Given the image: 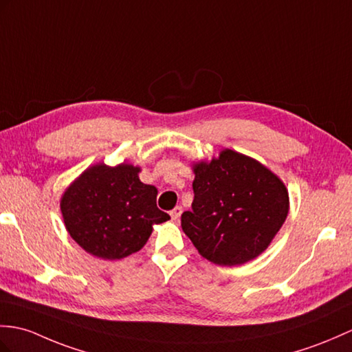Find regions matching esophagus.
<instances>
[{
  "instance_id": "1",
  "label": "esophagus",
  "mask_w": 352,
  "mask_h": 352,
  "mask_svg": "<svg viewBox=\"0 0 352 352\" xmlns=\"http://www.w3.org/2000/svg\"><path fill=\"white\" fill-rule=\"evenodd\" d=\"M182 213H183V207H175L173 211H170V217H173V220H178Z\"/></svg>"
}]
</instances>
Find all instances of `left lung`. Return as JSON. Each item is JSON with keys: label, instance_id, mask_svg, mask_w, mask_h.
<instances>
[{"label": "left lung", "instance_id": "1", "mask_svg": "<svg viewBox=\"0 0 352 352\" xmlns=\"http://www.w3.org/2000/svg\"><path fill=\"white\" fill-rule=\"evenodd\" d=\"M192 169L195 198L182 228L199 255L225 267L259 256L287 220V186L256 159L230 148L193 162Z\"/></svg>", "mask_w": 352, "mask_h": 352}]
</instances>
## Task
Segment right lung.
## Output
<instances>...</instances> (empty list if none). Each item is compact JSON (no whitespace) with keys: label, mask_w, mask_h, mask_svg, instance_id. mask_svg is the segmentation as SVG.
Listing matches in <instances>:
<instances>
[{"label":"right lung","mask_w":352,"mask_h":352,"mask_svg":"<svg viewBox=\"0 0 352 352\" xmlns=\"http://www.w3.org/2000/svg\"><path fill=\"white\" fill-rule=\"evenodd\" d=\"M141 168L122 162L87 168L61 196L65 230L89 255L122 259L141 250L153 226L169 214L156 206L157 189L139 179Z\"/></svg>","instance_id":"1"}]
</instances>
